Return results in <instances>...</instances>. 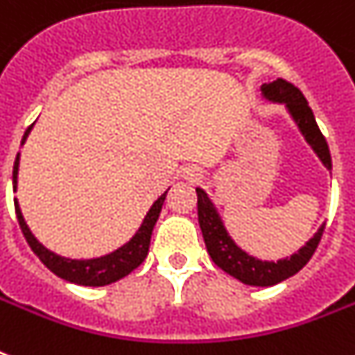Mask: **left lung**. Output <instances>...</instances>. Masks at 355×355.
I'll list each match as a JSON object with an SVG mask.
<instances>
[{"mask_svg": "<svg viewBox=\"0 0 355 355\" xmlns=\"http://www.w3.org/2000/svg\"><path fill=\"white\" fill-rule=\"evenodd\" d=\"M261 90H263V96L270 101L286 103L289 112L302 130L304 138L308 139V144L313 147L322 164L331 169L330 149H328L326 138L320 132L302 92L284 79L263 85ZM197 210H199V225L202 230V237H205L206 248H208V254L214 259V263L247 286H275L278 282L297 275L298 270L311 259L313 252L319 247L322 232H324V227H320L319 232L306 243V247L300 248L297 254H293L289 259H280L276 263L275 261H261V259H256L248 256L247 252H243L241 248L230 239L223 227L221 219L217 216L216 208L208 199V195L200 188H197Z\"/></svg>", "mask_w": 355, "mask_h": 355, "instance_id": "8db88e82", "label": "left lung"}]
</instances>
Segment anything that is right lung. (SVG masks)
Listing matches in <instances>:
<instances>
[{"label":"right lung","instance_id":"right-lung-1","mask_svg":"<svg viewBox=\"0 0 355 355\" xmlns=\"http://www.w3.org/2000/svg\"><path fill=\"white\" fill-rule=\"evenodd\" d=\"M33 128L31 125L27 130H25L24 138H21V144L27 139V134ZM18 162L19 155L16 156V162H14V171H12V184L14 191H16V178H18ZM166 195H162L160 199L156 200L153 208L149 210V214L145 216L144 225L139 227V230L136 232V236L123 245L121 248L114 250L112 254H107V256H101V258L94 259H69L62 258L58 254L47 250L42 243L36 241V237L31 234L29 227L25 225L24 216L19 211L18 200H14V208H16V217H18L19 228L24 232L25 239L29 243V247L33 248V252L40 258V261L46 265L47 269L55 272L57 276L64 278V280L73 282V284H79V286H108L112 282L121 280L123 276L130 275L136 267L144 263V259L147 258V252H149L150 245V234H153V228H155L156 221H158V216L162 211V205L166 200Z\"/></svg>","mask_w":355,"mask_h":355}]
</instances>
